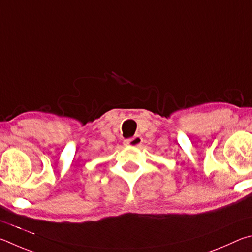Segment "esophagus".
Wrapping results in <instances>:
<instances>
[{
    "label": "esophagus",
    "instance_id": "1",
    "mask_svg": "<svg viewBox=\"0 0 252 252\" xmlns=\"http://www.w3.org/2000/svg\"><path fill=\"white\" fill-rule=\"evenodd\" d=\"M142 143H143V138L140 137V136H138V135L134 136L133 138L126 139L125 142H124V144H125L126 146H134V147L140 146V144H142Z\"/></svg>",
    "mask_w": 252,
    "mask_h": 252
}]
</instances>
